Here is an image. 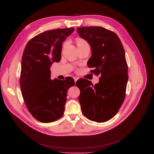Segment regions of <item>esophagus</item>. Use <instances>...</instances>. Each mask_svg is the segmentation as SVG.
Listing matches in <instances>:
<instances>
[{
  "label": "esophagus",
  "mask_w": 154,
  "mask_h": 154,
  "mask_svg": "<svg viewBox=\"0 0 154 154\" xmlns=\"http://www.w3.org/2000/svg\"><path fill=\"white\" fill-rule=\"evenodd\" d=\"M73 78H74V81H75V82L76 83L77 80L79 79V78H78V77H73Z\"/></svg>",
  "instance_id": "34e87169"
}]
</instances>
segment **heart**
<instances>
[{"label": "heart", "instance_id": "heart-1", "mask_svg": "<svg viewBox=\"0 0 154 154\" xmlns=\"http://www.w3.org/2000/svg\"><path fill=\"white\" fill-rule=\"evenodd\" d=\"M76 43H77V45L78 47L79 46H82V45H86V44H88L87 42L86 41V40H85L84 39H82V38H77L76 40ZM67 42L64 43L63 45V47H64L65 46H66Z\"/></svg>", "mask_w": 154, "mask_h": 154}]
</instances>
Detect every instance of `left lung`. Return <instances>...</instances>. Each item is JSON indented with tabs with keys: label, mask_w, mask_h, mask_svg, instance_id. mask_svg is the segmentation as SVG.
<instances>
[{
	"label": "left lung",
	"mask_w": 154,
	"mask_h": 154,
	"mask_svg": "<svg viewBox=\"0 0 154 154\" xmlns=\"http://www.w3.org/2000/svg\"><path fill=\"white\" fill-rule=\"evenodd\" d=\"M77 31L91 47L87 62L94 69L91 72L100 75L94 85L85 79L77 81L82 114L92 121L105 122L116 116L125 97L128 77L124 48L115 32L102 27H79Z\"/></svg>",
	"instance_id": "obj_1"
}]
</instances>
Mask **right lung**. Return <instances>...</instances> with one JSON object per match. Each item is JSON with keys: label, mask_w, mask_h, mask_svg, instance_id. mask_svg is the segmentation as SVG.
Instances as JSON below:
<instances>
[{"label": "right lung", "mask_w": 154, "mask_h": 154, "mask_svg": "<svg viewBox=\"0 0 154 154\" xmlns=\"http://www.w3.org/2000/svg\"><path fill=\"white\" fill-rule=\"evenodd\" d=\"M74 28L47 30L30 39L24 49L20 85L26 107L35 119L52 122L63 114L69 88L74 80L51 79L50 67L61 59L62 42Z\"/></svg>", "instance_id": "add662e5"}]
</instances>
